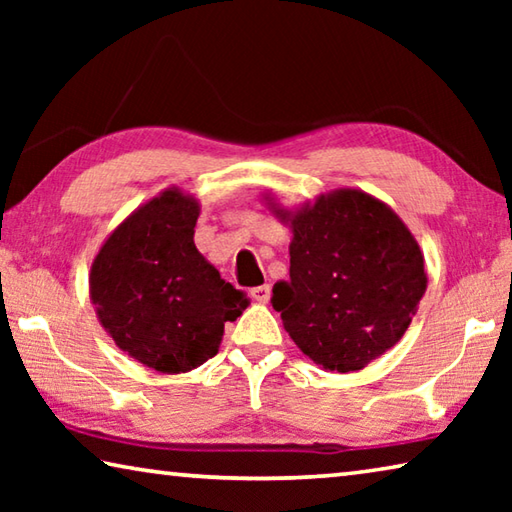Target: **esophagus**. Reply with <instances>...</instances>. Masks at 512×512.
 <instances>
[{
    "instance_id": "esophagus-1",
    "label": "esophagus",
    "mask_w": 512,
    "mask_h": 512,
    "mask_svg": "<svg viewBox=\"0 0 512 512\" xmlns=\"http://www.w3.org/2000/svg\"><path fill=\"white\" fill-rule=\"evenodd\" d=\"M250 298L259 302V305H266V302L271 300V287H268V284H262V287L250 289Z\"/></svg>"
}]
</instances>
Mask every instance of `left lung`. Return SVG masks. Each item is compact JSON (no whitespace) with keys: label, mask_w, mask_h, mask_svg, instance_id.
I'll return each mask as SVG.
<instances>
[{"label":"left lung","mask_w":512,"mask_h":512,"mask_svg":"<svg viewBox=\"0 0 512 512\" xmlns=\"http://www.w3.org/2000/svg\"><path fill=\"white\" fill-rule=\"evenodd\" d=\"M264 203L291 228L289 282L273 307L293 343L323 370L366 368L402 339L427 291L418 241L384 201L341 187L298 207Z\"/></svg>","instance_id":"left-lung-1"}]
</instances>
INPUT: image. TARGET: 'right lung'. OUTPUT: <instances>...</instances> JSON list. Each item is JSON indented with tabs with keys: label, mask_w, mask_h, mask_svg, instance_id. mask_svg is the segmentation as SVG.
<instances>
[{
	"label": "right lung",
	"mask_w": 512,
	"mask_h": 512,
	"mask_svg": "<svg viewBox=\"0 0 512 512\" xmlns=\"http://www.w3.org/2000/svg\"><path fill=\"white\" fill-rule=\"evenodd\" d=\"M198 198L167 187L121 221L90 268V300L106 334L142 366L180 375L219 352L223 325L248 307L198 253Z\"/></svg>",
	"instance_id": "right-lung-1"
}]
</instances>
